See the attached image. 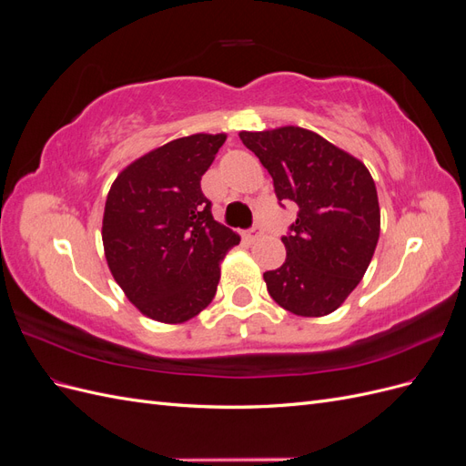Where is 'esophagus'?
Listing matches in <instances>:
<instances>
[{"label": "esophagus", "instance_id": "esophagus-1", "mask_svg": "<svg viewBox=\"0 0 466 466\" xmlns=\"http://www.w3.org/2000/svg\"><path fill=\"white\" fill-rule=\"evenodd\" d=\"M243 237L247 238V241H250V243H255V241H258V238L262 237V229H260V228H252V229L245 231V233H243Z\"/></svg>", "mask_w": 466, "mask_h": 466}]
</instances>
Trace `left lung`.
Returning <instances> with one entry per match:
<instances>
[{"instance_id": "8db88e82", "label": "left lung", "mask_w": 466, "mask_h": 466, "mask_svg": "<svg viewBox=\"0 0 466 466\" xmlns=\"http://www.w3.org/2000/svg\"><path fill=\"white\" fill-rule=\"evenodd\" d=\"M238 137L272 175L278 200L299 206L291 233L281 238L286 262L264 272L268 293L298 317L334 313L361 281L379 241L371 173L354 155L299 126Z\"/></svg>"}]
</instances>
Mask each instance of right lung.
<instances>
[{
	"instance_id": "obj_1",
	"label": "right lung",
	"mask_w": 466,
	"mask_h": 466,
	"mask_svg": "<svg viewBox=\"0 0 466 466\" xmlns=\"http://www.w3.org/2000/svg\"><path fill=\"white\" fill-rule=\"evenodd\" d=\"M225 134H192L122 168L103 216L112 278L142 315L180 324L211 303L238 235L211 216L200 180Z\"/></svg>"
}]
</instances>
